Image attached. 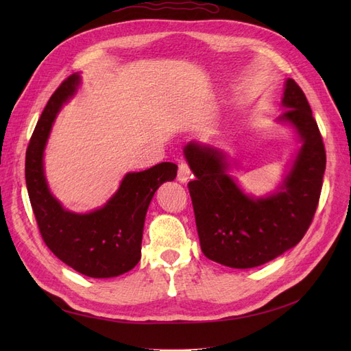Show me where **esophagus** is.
Wrapping results in <instances>:
<instances>
[{
    "label": "esophagus",
    "mask_w": 351,
    "mask_h": 351,
    "mask_svg": "<svg viewBox=\"0 0 351 351\" xmlns=\"http://www.w3.org/2000/svg\"><path fill=\"white\" fill-rule=\"evenodd\" d=\"M190 174H192V171H190V167L186 161H182L178 164V173H177V178L180 183H187L189 178H190Z\"/></svg>",
    "instance_id": "esophagus-1"
}]
</instances>
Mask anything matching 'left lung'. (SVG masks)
<instances>
[{"label":"left lung","mask_w":351,"mask_h":351,"mask_svg":"<svg viewBox=\"0 0 351 351\" xmlns=\"http://www.w3.org/2000/svg\"><path fill=\"white\" fill-rule=\"evenodd\" d=\"M280 121L290 123L303 142L290 173L267 197L244 195L227 174V161L215 147L190 142L184 155L196 178L192 197L200 249L210 261L247 269L294 247L311 227L326 165L325 146L306 95L287 79Z\"/></svg>","instance_id":"1"}]
</instances>
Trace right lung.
Segmentation results:
<instances>
[{"mask_svg":"<svg viewBox=\"0 0 351 351\" xmlns=\"http://www.w3.org/2000/svg\"><path fill=\"white\" fill-rule=\"evenodd\" d=\"M71 74L52 93L26 151L25 176L32 209L48 249L74 271L90 278H110L133 269L141 261L143 224L156 189L177 176V165L161 162L125 174L120 189L102 208L89 214L66 210L51 195L44 174V149L62 104L77 90Z\"/></svg>","mask_w":351,"mask_h":351,"instance_id":"right-lung-1","label":"right lung"}]
</instances>
